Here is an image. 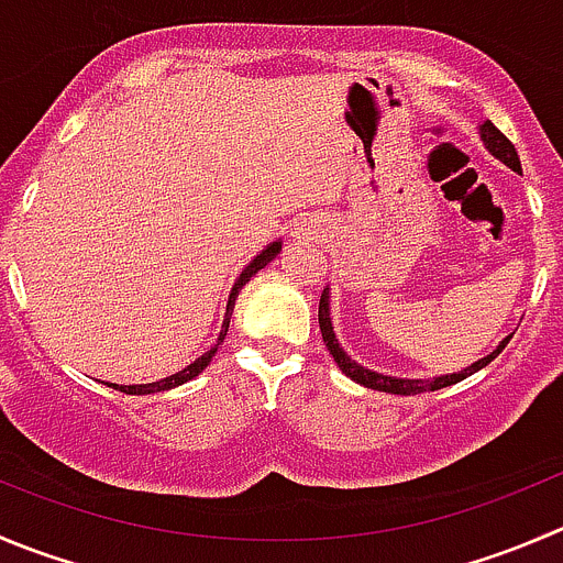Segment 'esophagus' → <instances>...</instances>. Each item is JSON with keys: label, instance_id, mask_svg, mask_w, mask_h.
Masks as SVG:
<instances>
[{"label": "esophagus", "instance_id": "34e87169", "mask_svg": "<svg viewBox=\"0 0 563 563\" xmlns=\"http://www.w3.org/2000/svg\"><path fill=\"white\" fill-rule=\"evenodd\" d=\"M294 233H297V239L313 236V233H316V225H313V222H299V225L294 228Z\"/></svg>", "mask_w": 563, "mask_h": 563}]
</instances>
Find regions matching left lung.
<instances>
[{
	"mask_svg": "<svg viewBox=\"0 0 563 563\" xmlns=\"http://www.w3.org/2000/svg\"><path fill=\"white\" fill-rule=\"evenodd\" d=\"M478 134H482L484 140V148L489 151V154L495 156V159L504 162L506 167H511V170L520 173V156H517L515 145L506 140L504 134H500L498 129H495L489 120H484L482 129H478ZM319 327H321V338H324L327 349H330V354L335 357L338 368L343 371V374L349 376V379H354L357 385L363 387H371V390H382V393H396V396H415V393H427V390H440V387H449V385H456V382L467 379L471 374H476V371H482L484 365L493 363L495 357H498L500 352L506 349V343H509L511 335H506L504 341L498 343V349H493V352L487 354V357H482L478 363L467 365L465 371H460V374H445V376H434V379H398V376H387V374H376V371L371 368H363L360 363H354L352 357H349L346 352L341 349V343H338L335 338V330H332V319H330V288H324V294H321L319 299Z\"/></svg>",
	"mask_w": 563,
	"mask_h": 563,
	"instance_id": "obj_1",
	"label": "left lung"
}]
</instances>
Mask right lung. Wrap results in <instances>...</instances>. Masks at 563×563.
Masks as SVG:
<instances>
[{
    "label": "right lung",
    "instance_id": "right-lung-1",
    "mask_svg": "<svg viewBox=\"0 0 563 563\" xmlns=\"http://www.w3.org/2000/svg\"><path fill=\"white\" fill-rule=\"evenodd\" d=\"M280 247H283L280 242H272L269 247H266V250H261V253L255 255V258L250 261L247 266H244V272H242V275H239V280L233 283V288H231V297H228V308H225V319H222V330H220V338H217V343H214V346L209 349V352H206V354H200V357L195 360V363H189L187 368H181V371H178V374H173V376H165V379H159V382H148V385H109V387H114V390H120V393H129V396H148V393L170 390V387H178V385H184V382L195 379V376H198L200 371H203L206 365L211 363V357H214V354H217V349H220V343L225 341V335H228V324H231L233 305H236V297H239V291H242V286H244V283L250 280V277H253V275H258V272L264 269V266L269 264V261L275 258L277 253H280Z\"/></svg>",
    "mask_w": 563,
    "mask_h": 563
}]
</instances>
